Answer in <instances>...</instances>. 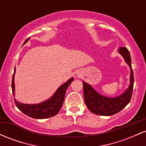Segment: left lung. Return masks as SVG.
I'll return each instance as SVG.
<instances>
[{"label":"left lung","instance_id":"8db88e82","mask_svg":"<svg viewBox=\"0 0 146 146\" xmlns=\"http://www.w3.org/2000/svg\"><path fill=\"white\" fill-rule=\"evenodd\" d=\"M119 53L124 58L130 68V85L123 93L116 98H108L100 95L90 84L83 82L84 98L87 108L92 113L102 116L115 115L128 104L132 98L134 84L133 71L131 65V58L129 51L125 47H120Z\"/></svg>","mask_w":146,"mask_h":146}]
</instances>
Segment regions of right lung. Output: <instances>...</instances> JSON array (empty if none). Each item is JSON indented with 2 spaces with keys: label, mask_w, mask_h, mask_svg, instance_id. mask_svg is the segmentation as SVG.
Instances as JSON below:
<instances>
[{
  "label": "right lung",
  "mask_w": 146,
  "mask_h": 146,
  "mask_svg": "<svg viewBox=\"0 0 146 146\" xmlns=\"http://www.w3.org/2000/svg\"><path fill=\"white\" fill-rule=\"evenodd\" d=\"M29 38H27L25 40L24 44L29 40ZM15 72H16V68H14V73L13 75L12 82H11V88H12V93L14 97L15 96ZM73 80H74L73 78H70L67 82L63 84L58 88V90L51 98H50L46 101L41 102V103L37 104H25L18 102L16 98H14L15 104L21 112L32 118L41 119H46L53 117L59 113L61 109L65 98L66 89Z\"/></svg>",
  "instance_id": "obj_1"
}]
</instances>
